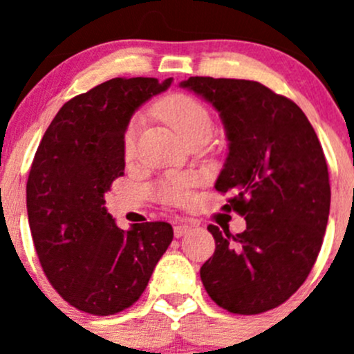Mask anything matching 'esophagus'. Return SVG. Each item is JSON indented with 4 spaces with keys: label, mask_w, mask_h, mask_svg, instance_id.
<instances>
[{
    "label": "esophagus",
    "mask_w": 354,
    "mask_h": 354,
    "mask_svg": "<svg viewBox=\"0 0 354 354\" xmlns=\"http://www.w3.org/2000/svg\"><path fill=\"white\" fill-rule=\"evenodd\" d=\"M190 230H192L190 224H176L173 231H174V236L181 238V236H185V234H187Z\"/></svg>",
    "instance_id": "34e87169"
}]
</instances>
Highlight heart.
Segmentation results:
<instances>
[{
  "label": "heart",
  "instance_id": "obj_1",
  "mask_svg": "<svg viewBox=\"0 0 354 354\" xmlns=\"http://www.w3.org/2000/svg\"><path fill=\"white\" fill-rule=\"evenodd\" d=\"M157 114L166 121L167 124L178 131L185 142L200 133H212V118L209 109L197 101L195 97L187 94H171L160 99L156 106ZM138 118H133L123 133V152L131 156L135 147V135H137ZM190 176H180L171 174L164 178L156 188V195L160 202L169 205H183L190 198Z\"/></svg>",
  "mask_w": 354,
  "mask_h": 354
}]
</instances>
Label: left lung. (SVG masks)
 Listing matches in <instances>:
<instances>
[{
  "label": "left lung",
  "mask_w": 354,
  "mask_h": 354,
  "mask_svg": "<svg viewBox=\"0 0 354 354\" xmlns=\"http://www.w3.org/2000/svg\"><path fill=\"white\" fill-rule=\"evenodd\" d=\"M180 87L223 120L230 144L216 190L231 192L224 209L246 221L238 234L207 227L216 252L200 269L203 288L231 313L276 308L305 283L324 241L330 185L322 145L305 113L259 82L190 77Z\"/></svg>",
  "instance_id": "left-lung-1"
}]
</instances>
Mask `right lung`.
<instances>
[{
    "instance_id": "1",
    "label": "right lung",
    "mask_w": 354,
    "mask_h": 354,
    "mask_svg": "<svg viewBox=\"0 0 354 354\" xmlns=\"http://www.w3.org/2000/svg\"><path fill=\"white\" fill-rule=\"evenodd\" d=\"M173 78H111L70 99L46 130L27 180V214L42 270L65 301L92 315L133 305L173 241L171 224L116 226L104 195L123 176V133Z\"/></svg>"
}]
</instances>
